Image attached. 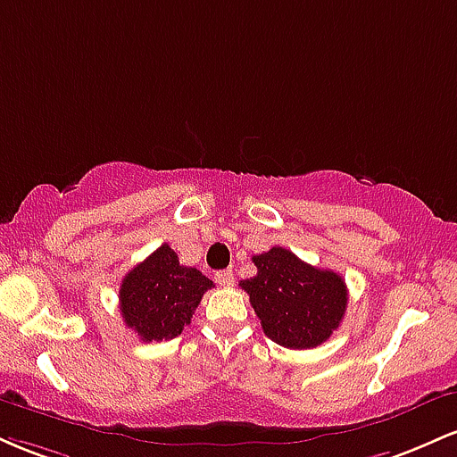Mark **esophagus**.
I'll return each mask as SVG.
<instances>
[{"label": "esophagus", "mask_w": 457, "mask_h": 457, "mask_svg": "<svg viewBox=\"0 0 457 457\" xmlns=\"http://www.w3.org/2000/svg\"><path fill=\"white\" fill-rule=\"evenodd\" d=\"M214 279H217L219 286L229 287V286H234V272L232 270H219L217 275H214Z\"/></svg>", "instance_id": "1"}]
</instances>
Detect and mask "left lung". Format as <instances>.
<instances>
[{"label": "left lung", "instance_id": "8db88e82", "mask_svg": "<svg viewBox=\"0 0 457 457\" xmlns=\"http://www.w3.org/2000/svg\"><path fill=\"white\" fill-rule=\"evenodd\" d=\"M258 275L240 281L266 337L283 348L307 350L324 344L344 320L348 287L337 272L322 270L272 246L253 255Z\"/></svg>", "mask_w": 457, "mask_h": 457}]
</instances>
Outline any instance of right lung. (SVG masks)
<instances>
[{"instance_id": "1", "label": "right lung", "mask_w": 457, "mask_h": 457, "mask_svg": "<svg viewBox=\"0 0 457 457\" xmlns=\"http://www.w3.org/2000/svg\"><path fill=\"white\" fill-rule=\"evenodd\" d=\"M212 286L197 269L182 266L170 245H161L122 279L120 312L141 342H167L191 324L204 292Z\"/></svg>"}]
</instances>
